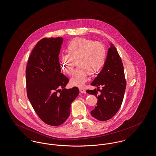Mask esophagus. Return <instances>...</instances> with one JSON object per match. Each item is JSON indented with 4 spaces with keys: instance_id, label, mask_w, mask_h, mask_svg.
<instances>
[{
    "instance_id": "esophagus-1",
    "label": "esophagus",
    "mask_w": 156,
    "mask_h": 156,
    "mask_svg": "<svg viewBox=\"0 0 156 156\" xmlns=\"http://www.w3.org/2000/svg\"><path fill=\"white\" fill-rule=\"evenodd\" d=\"M79 90H80V91L81 93H86V91L85 89H84V88H80Z\"/></svg>"
}]
</instances>
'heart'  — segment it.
I'll return each mask as SVG.
<instances>
[{"label":"heart","instance_id":"obj_1","mask_svg":"<svg viewBox=\"0 0 156 156\" xmlns=\"http://www.w3.org/2000/svg\"><path fill=\"white\" fill-rule=\"evenodd\" d=\"M69 55H63L60 60L64 72L71 74L75 66L79 67L70 78L72 85L83 86L87 81L88 73L93 75L99 72L105 62V50L102 45L84 39H75L68 46Z\"/></svg>","mask_w":156,"mask_h":156}]
</instances>
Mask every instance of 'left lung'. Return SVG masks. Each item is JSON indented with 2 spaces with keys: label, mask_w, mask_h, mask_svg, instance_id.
<instances>
[{
  "label": "left lung",
  "mask_w": 156,
  "mask_h": 156,
  "mask_svg": "<svg viewBox=\"0 0 156 156\" xmlns=\"http://www.w3.org/2000/svg\"><path fill=\"white\" fill-rule=\"evenodd\" d=\"M97 87L87 93L95 96L98 104L91 111L92 117L99 121L112 118L121 107L126 87L123 65L114 45L110 43L104 68L91 84ZM102 87L100 90L99 87ZM100 93L98 94V91Z\"/></svg>",
  "instance_id": "1"
}]
</instances>
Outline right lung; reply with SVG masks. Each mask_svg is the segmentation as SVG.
<instances>
[{"instance_id":"1","label":"right lung","mask_w":156,"mask_h":156,"mask_svg":"<svg viewBox=\"0 0 156 156\" xmlns=\"http://www.w3.org/2000/svg\"><path fill=\"white\" fill-rule=\"evenodd\" d=\"M62 37L43 38L29 57L26 70L27 94L36 113L45 123L57 126L69 116L78 88L67 89L68 78L61 73L58 55Z\"/></svg>"}]
</instances>
